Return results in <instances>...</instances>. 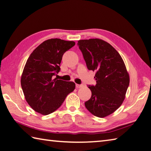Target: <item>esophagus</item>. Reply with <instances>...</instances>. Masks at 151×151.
<instances>
[{"label":"esophagus","instance_id":"1","mask_svg":"<svg viewBox=\"0 0 151 151\" xmlns=\"http://www.w3.org/2000/svg\"><path fill=\"white\" fill-rule=\"evenodd\" d=\"M84 86H83V84H76V88H82V87H83Z\"/></svg>","mask_w":151,"mask_h":151}]
</instances>
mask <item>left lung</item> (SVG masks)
Masks as SVG:
<instances>
[{"mask_svg": "<svg viewBox=\"0 0 151 151\" xmlns=\"http://www.w3.org/2000/svg\"><path fill=\"white\" fill-rule=\"evenodd\" d=\"M77 44L88 69L96 71V84L88 86L92 96L85 107L95 116H108L122 105L129 84L124 62L118 52L102 40H82Z\"/></svg>", "mask_w": 151, "mask_h": 151, "instance_id": "obj_1", "label": "left lung"}]
</instances>
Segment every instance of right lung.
<instances>
[{
	"instance_id": "1",
	"label": "right lung",
	"mask_w": 151,
	"mask_h": 151,
	"mask_svg": "<svg viewBox=\"0 0 151 151\" xmlns=\"http://www.w3.org/2000/svg\"><path fill=\"white\" fill-rule=\"evenodd\" d=\"M75 42L50 39L35 48L26 61L21 76V86L26 102L42 115L57 110L67 96L75 88L73 82L53 78L60 71L63 54Z\"/></svg>"
}]
</instances>
